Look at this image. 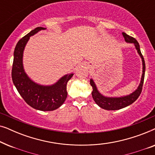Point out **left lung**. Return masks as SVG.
Segmentation results:
<instances>
[{"label":"left lung","mask_w":155,"mask_h":155,"mask_svg":"<svg viewBox=\"0 0 155 155\" xmlns=\"http://www.w3.org/2000/svg\"><path fill=\"white\" fill-rule=\"evenodd\" d=\"M125 41L127 43L133 44H134L135 49L137 50V54L140 56L142 59V64H143V74L141 76L140 82L138 87L134 92L130 93V94L126 95V96L122 97H107L101 94L97 89L96 84L94 82L93 79H90V84L92 87V96L94 99L95 103L99 106V107L102 108L106 110H118L123 108H125L128 106L133 104L136 99L138 98L140 93L142 92V88H143L144 78H145V63L144 61V58L141 54L140 45L137 40L130 36H129L125 32H123Z\"/></svg>","instance_id":"8db88e82"}]
</instances>
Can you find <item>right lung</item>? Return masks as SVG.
<instances>
[{
    "label": "right lung",
    "mask_w": 155,
    "mask_h": 155,
    "mask_svg": "<svg viewBox=\"0 0 155 155\" xmlns=\"http://www.w3.org/2000/svg\"><path fill=\"white\" fill-rule=\"evenodd\" d=\"M46 28L39 27L31 30L18 42L14 51L12 79L19 94L34 109L39 111H54L61 107L66 99L67 82L73 77L71 73L61 77L51 85H43L33 81L25 73L23 66V53L29 38Z\"/></svg>",
    "instance_id": "obj_1"
}]
</instances>
